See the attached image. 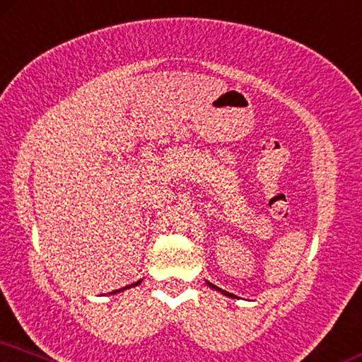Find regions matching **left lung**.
Masks as SVG:
<instances>
[{
  "label": "left lung",
  "mask_w": 362,
  "mask_h": 362,
  "mask_svg": "<svg viewBox=\"0 0 362 362\" xmlns=\"http://www.w3.org/2000/svg\"><path fill=\"white\" fill-rule=\"evenodd\" d=\"M206 284H208L211 289H214V291H219V293H221V294H224V296H229V293H226V291H223V289H219V288H218V286L211 284V283H209V281H206Z\"/></svg>",
  "instance_id": "1"
}]
</instances>
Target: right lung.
Instances as JSON below:
<instances>
[{
    "mask_svg": "<svg viewBox=\"0 0 362 362\" xmlns=\"http://www.w3.org/2000/svg\"><path fill=\"white\" fill-rule=\"evenodd\" d=\"M141 284V281H138V283H134V284H129V286H126V288H123V289H118V291H112L111 294H118V293H123L124 289H129V288H134V286H139Z\"/></svg>",
    "mask_w": 362,
    "mask_h": 362,
    "instance_id": "obj_1",
    "label": "right lung"
}]
</instances>
